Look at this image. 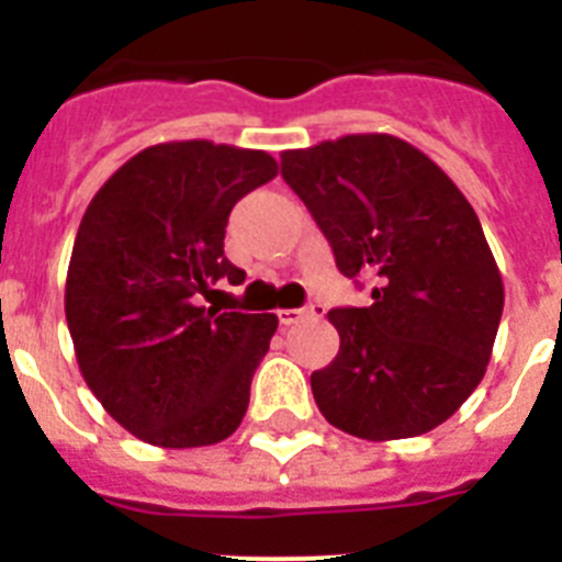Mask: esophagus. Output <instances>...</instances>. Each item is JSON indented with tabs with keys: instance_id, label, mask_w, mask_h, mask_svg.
<instances>
[{
	"instance_id": "1",
	"label": "esophagus",
	"mask_w": 562,
	"mask_h": 562,
	"mask_svg": "<svg viewBox=\"0 0 562 562\" xmlns=\"http://www.w3.org/2000/svg\"><path fill=\"white\" fill-rule=\"evenodd\" d=\"M321 312H324L321 306L312 304V306H304V310H278L276 315H278V324L292 326V324H297V321H304V317H317Z\"/></svg>"
}]
</instances>
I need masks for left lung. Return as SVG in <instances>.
<instances>
[{
  "label": "left lung",
  "instance_id": "obj_1",
  "mask_svg": "<svg viewBox=\"0 0 562 562\" xmlns=\"http://www.w3.org/2000/svg\"><path fill=\"white\" fill-rule=\"evenodd\" d=\"M281 177L329 238L337 270L374 281L331 310L340 351L312 374L329 425L369 441L428 434L479 389L504 281L464 193L394 134H346L281 154Z\"/></svg>",
  "mask_w": 562,
  "mask_h": 562
}]
</instances>
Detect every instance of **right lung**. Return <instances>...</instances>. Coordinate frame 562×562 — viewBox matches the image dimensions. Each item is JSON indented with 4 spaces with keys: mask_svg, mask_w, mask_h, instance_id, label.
Here are the masks:
<instances>
[{
    "mask_svg": "<svg viewBox=\"0 0 562 562\" xmlns=\"http://www.w3.org/2000/svg\"><path fill=\"white\" fill-rule=\"evenodd\" d=\"M278 173L267 151L177 140L103 182L78 227L64 312L106 414L157 448H205L241 425L276 315L196 306L222 278L233 205Z\"/></svg>",
    "mask_w": 562,
    "mask_h": 562,
    "instance_id": "right-lung-1",
    "label": "right lung"
}]
</instances>
